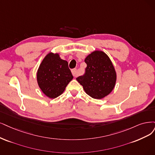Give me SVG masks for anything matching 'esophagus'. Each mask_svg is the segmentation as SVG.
I'll return each instance as SVG.
<instances>
[{
    "label": "esophagus",
    "instance_id": "34e87169",
    "mask_svg": "<svg viewBox=\"0 0 155 155\" xmlns=\"http://www.w3.org/2000/svg\"><path fill=\"white\" fill-rule=\"evenodd\" d=\"M71 73H72V74L74 76V77H77V69H73V70H71Z\"/></svg>",
    "mask_w": 155,
    "mask_h": 155
}]
</instances>
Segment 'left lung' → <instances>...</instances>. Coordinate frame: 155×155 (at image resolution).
Masks as SVG:
<instances>
[{
	"label": "left lung",
	"mask_w": 155,
	"mask_h": 155,
	"mask_svg": "<svg viewBox=\"0 0 155 155\" xmlns=\"http://www.w3.org/2000/svg\"><path fill=\"white\" fill-rule=\"evenodd\" d=\"M87 64L84 75L77 78L89 96L101 99L109 94L115 87L116 72L108 56L102 51L96 50L85 59Z\"/></svg>",
	"instance_id": "left-lung-1"
}]
</instances>
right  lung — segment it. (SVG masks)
Wrapping results in <instances>:
<instances>
[{
  "label": "right lung",
  "instance_id": "obj_1",
  "mask_svg": "<svg viewBox=\"0 0 155 155\" xmlns=\"http://www.w3.org/2000/svg\"><path fill=\"white\" fill-rule=\"evenodd\" d=\"M73 78L68 62L61 59L58 54L51 52L45 57L37 72L39 87L50 98L60 96Z\"/></svg>",
  "mask_w": 155,
  "mask_h": 155
}]
</instances>
